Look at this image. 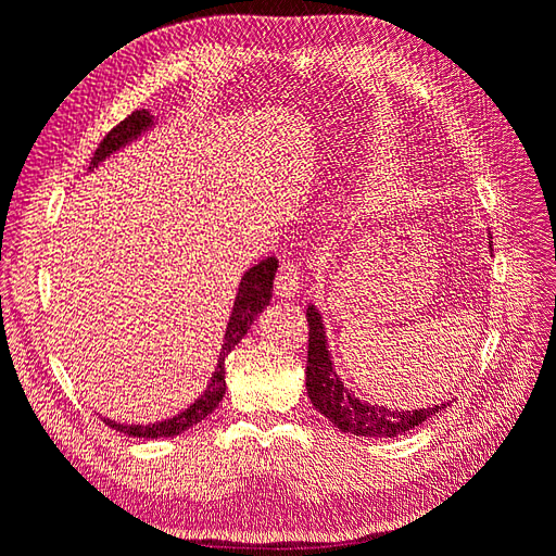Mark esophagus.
<instances>
[{"label": "esophagus", "instance_id": "obj_1", "mask_svg": "<svg viewBox=\"0 0 556 556\" xmlns=\"http://www.w3.org/2000/svg\"><path fill=\"white\" fill-rule=\"evenodd\" d=\"M299 288H301L299 268L294 264H290V262L282 264L278 268V276H276V296L292 299V296H296Z\"/></svg>", "mask_w": 556, "mask_h": 556}]
</instances>
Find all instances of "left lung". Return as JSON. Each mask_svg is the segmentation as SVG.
Instances as JSON below:
<instances>
[{
  "label": "left lung",
  "instance_id": "left-lung-1",
  "mask_svg": "<svg viewBox=\"0 0 556 556\" xmlns=\"http://www.w3.org/2000/svg\"><path fill=\"white\" fill-rule=\"evenodd\" d=\"M492 248V245H490ZM308 317V366H306V390L313 406L323 413L333 427L345 433L364 435V439H394V435L408 433L419 427L431 415L447 408V403L433 408L415 410H394L374 403L362 401L359 396L345 390L329 355L327 331L323 325V315L315 306L306 308Z\"/></svg>",
  "mask_w": 556,
  "mask_h": 556
}]
</instances>
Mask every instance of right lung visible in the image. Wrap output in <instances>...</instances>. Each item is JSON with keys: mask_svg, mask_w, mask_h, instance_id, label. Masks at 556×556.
I'll use <instances>...</instances> for the list:
<instances>
[{"mask_svg": "<svg viewBox=\"0 0 556 556\" xmlns=\"http://www.w3.org/2000/svg\"><path fill=\"white\" fill-rule=\"evenodd\" d=\"M153 125H155L153 115H150V111H146V109L134 111L131 115H127L121 125H115L106 134L104 141L99 143V148L94 150L92 162H90V172L97 164H102L106 157H111L113 153H117V150L125 148L127 143L137 141L141 134H146ZM276 271H278V260L266 257L243 274V278L239 282L237 299H233V308H231L229 323H227L225 343L220 350V357H217V366H215V371L211 376V382L204 390V394H201L192 403V406H188L182 413H178L169 419H162V422H153V425H121V422H115V419L102 417L104 425H109L111 429L121 431V433H129V435H134V439H172V435L188 431L190 427L199 425L206 415H211L217 408V403L223 401L225 390H227L225 359L229 352L241 343V339L250 331V325L255 323L257 315L268 306V299H271V292H274Z\"/></svg>", "mask_w": 556, "mask_h": 556, "instance_id": "right-lung-1", "label": "right lung"}]
</instances>
